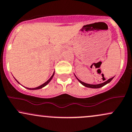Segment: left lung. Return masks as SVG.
Here are the masks:
<instances>
[{"instance_id":"8db88e82","label":"left lung","mask_w":132,"mask_h":132,"mask_svg":"<svg viewBox=\"0 0 132 132\" xmlns=\"http://www.w3.org/2000/svg\"><path fill=\"white\" fill-rule=\"evenodd\" d=\"M75 77L76 78V79L78 80V81L80 83L82 84V85H83L84 86H85L86 87H89V88H94V89H98V88H100V87H103L106 84H107L108 83H109L110 82H111V81L114 78V77L111 78H110L108 79V80L106 81L105 82H102V83H100V84H87V83H85V82H82V81H81V80H79V79L77 77H76L75 75Z\"/></svg>"}]
</instances>
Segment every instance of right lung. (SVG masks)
Masks as SVG:
<instances>
[{"mask_svg":"<svg viewBox=\"0 0 132 132\" xmlns=\"http://www.w3.org/2000/svg\"><path fill=\"white\" fill-rule=\"evenodd\" d=\"M54 72L53 73V75H52V76H51V78H50L49 79L48 81H46V82H45V83H43V84H42V85H40V86H38V87H35V88H28V87H26V88L27 89H29V90H37V89H42V88H43V87H45V86H46L47 85V84H48L49 83V82H50V81H51V79H52V78H53V76H54ZM14 79H15V78H14ZM16 81H17V82H18L19 84H20V83H19V82H18V81L17 80H16Z\"/></svg>","mask_w":132,"mask_h":132,"instance_id":"right-lung-1","label":"right lung"}]
</instances>
